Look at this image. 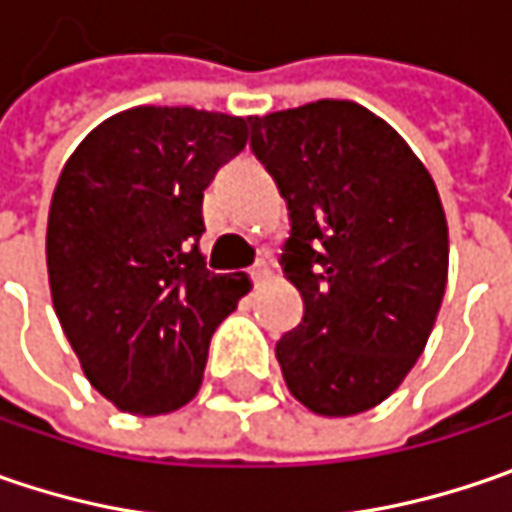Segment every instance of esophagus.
Segmentation results:
<instances>
[{
	"mask_svg": "<svg viewBox=\"0 0 512 512\" xmlns=\"http://www.w3.org/2000/svg\"><path fill=\"white\" fill-rule=\"evenodd\" d=\"M269 275H272V269H269V266H266L263 260L252 266V280H255V283H263V280L269 278Z\"/></svg>",
	"mask_w": 512,
	"mask_h": 512,
	"instance_id": "1",
	"label": "esophagus"
}]
</instances>
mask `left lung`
<instances>
[{
    "instance_id": "obj_1",
    "label": "left lung",
    "mask_w": 512,
    "mask_h": 512,
    "mask_svg": "<svg viewBox=\"0 0 512 512\" xmlns=\"http://www.w3.org/2000/svg\"><path fill=\"white\" fill-rule=\"evenodd\" d=\"M252 148L289 206L283 275L303 321L275 346L289 392L326 418L387 401L433 332L447 217L404 137L352 100L252 117Z\"/></svg>"
}]
</instances>
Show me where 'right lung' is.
<instances>
[{"label":"right lung","instance_id":"obj_1","mask_svg":"<svg viewBox=\"0 0 512 512\" xmlns=\"http://www.w3.org/2000/svg\"><path fill=\"white\" fill-rule=\"evenodd\" d=\"M249 120L137 105L100 123L56 180L45 260L62 332L117 410L166 415L203 384L209 341L249 292L200 252L203 191Z\"/></svg>","mask_w":512,"mask_h":512}]
</instances>
